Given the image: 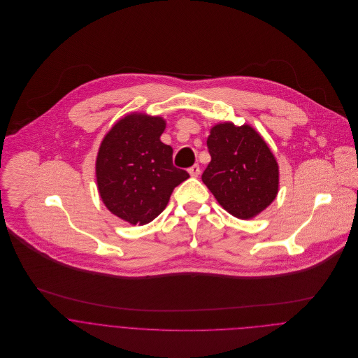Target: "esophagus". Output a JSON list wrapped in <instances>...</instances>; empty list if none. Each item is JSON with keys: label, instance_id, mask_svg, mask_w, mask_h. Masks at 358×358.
<instances>
[{"label": "esophagus", "instance_id": "34e87169", "mask_svg": "<svg viewBox=\"0 0 358 358\" xmlns=\"http://www.w3.org/2000/svg\"><path fill=\"white\" fill-rule=\"evenodd\" d=\"M200 172H201V169H200V165H199V164H194L193 166L189 168V173H190L193 178H197V176L200 175Z\"/></svg>", "mask_w": 358, "mask_h": 358}]
</instances>
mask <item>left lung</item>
<instances>
[{"instance_id": "left-lung-1", "label": "left lung", "mask_w": 358, "mask_h": 358, "mask_svg": "<svg viewBox=\"0 0 358 358\" xmlns=\"http://www.w3.org/2000/svg\"><path fill=\"white\" fill-rule=\"evenodd\" d=\"M206 146L210 162L203 182L229 213L250 219L273 203L278 192V165L254 128L217 124Z\"/></svg>"}]
</instances>
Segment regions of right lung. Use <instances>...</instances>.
Segmentation results:
<instances>
[{"mask_svg":"<svg viewBox=\"0 0 358 358\" xmlns=\"http://www.w3.org/2000/svg\"><path fill=\"white\" fill-rule=\"evenodd\" d=\"M161 117L129 114L104 136L96 179L103 203L115 216L146 224L168 204L173 189L190 175L172 162V148L159 141Z\"/></svg>","mask_w":358,"mask_h":358,"instance_id":"add662e5","label":"right lung"}]
</instances>
